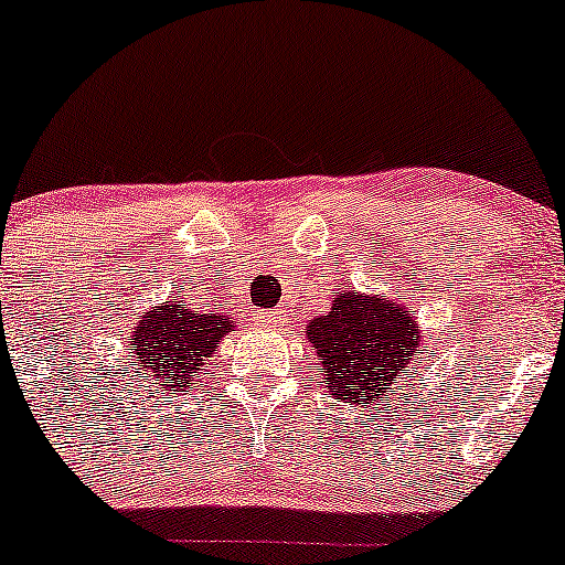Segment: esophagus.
I'll use <instances>...</instances> for the list:
<instances>
[{
  "label": "esophagus",
  "mask_w": 565,
  "mask_h": 565,
  "mask_svg": "<svg viewBox=\"0 0 565 565\" xmlns=\"http://www.w3.org/2000/svg\"><path fill=\"white\" fill-rule=\"evenodd\" d=\"M266 321L277 323V321H280V316H277V312H269V316H266Z\"/></svg>",
  "instance_id": "esophagus-1"
}]
</instances>
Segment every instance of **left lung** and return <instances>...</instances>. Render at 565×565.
Instances as JSON below:
<instances>
[{"instance_id":"1","label":"left lung","mask_w":565,"mask_h":565,"mask_svg":"<svg viewBox=\"0 0 565 565\" xmlns=\"http://www.w3.org/2000/svg\"><path fill=\"white\" fill-rule=\"evenodd\" d=\"M305 329L310 351L321 359L326 388L351 405L381 399L427 348L422 323L405 301L362 290H340L329 312Z\"/></svg>"}]
</instances>
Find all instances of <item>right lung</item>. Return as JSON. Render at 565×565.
<instances>
[{
	"label": "right lung",
	"mask_w": 565,
	"mask_h": 565,
	"mask_svg": "<svg viewBox=\"0 0 565 565\" xmlns=\"http://www.w3.org/2000/svg\"><path fill=\"white\" fill-rule=\"evenodd\" d=\"M236 331V318L217 310H198L182 296H171L132 321L127 331L130 375L147 386L149 397L166 399L177 392H193L203 367L212 362L223 337Z\"/></svg>",
	"instance_id": "right-lung-1"
}]
</instances>
